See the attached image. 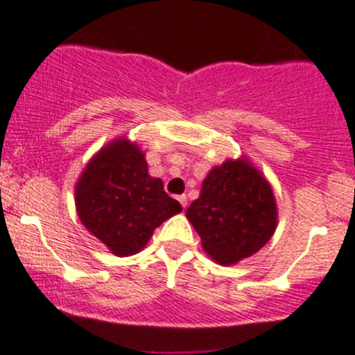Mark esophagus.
Returning a JSON list of instances; mask_svg holds the SVG:
<instances>
[{"instance_id": "esophagus-1", "label": "esophagus", "mask_w": 355, "mask_h": 355, "mask_svg": "<svg viewBox=\"0 0 355 355\" xmlns=\"http://www.w3.org/2000/svg\"><path fill=\"white\" fill-rule=\"evenodd\" d=\"M178 200H180V204L183 205V209H187V205H188L187 195H180V197H178Z\"/></svg>"}]
</instances>
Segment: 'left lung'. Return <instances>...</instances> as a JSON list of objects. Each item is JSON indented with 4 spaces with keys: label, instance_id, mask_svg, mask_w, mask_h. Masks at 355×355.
<instances>
[{
    "label": "left lung",
    "instance_id": "1",
    "mask_svg": "<svg viewBox=\"0 0 355 355\" xmlns=\"http://www.w3.org/2000/svg\"><path fill=\"white\" fill-rule=\"evenodd\" d=\"M187 218L200 235L204 251L228 266L256 254L272 239L279 212L272 184L241 157L209 171Z\"/></svg>",
    "mask_w": 355,
    "mask_h": 355
}]
</instances>
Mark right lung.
<instances>
[{
  "label": "right lung",
  "mask_w": 355,
  "mask_h": 355,
  "mask_svg": "<svg viewBox=\"0 0 355 355\" xmlns=\"http://www.w3.org/2000/svg\"><path fill=\"white\" fill-rule=\"evenodd\" d=\"M74 205L87 230L114 256L143 251L155 228L183 211L151 178L139 144L116 137L89 160L74 187Z\"/></svg>",
  "instance_id": "add662e5"
}]
</instances>
